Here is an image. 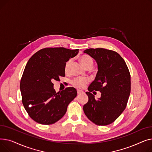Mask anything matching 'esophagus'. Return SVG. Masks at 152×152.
Returning <instances> with one entry per match:
<instances>
[{
	"instance_id": "1",
	"label": "esophagus",
	"mask_w": 152,
	"mask_h": 152,
	"mask_svg": "<svg viewBox=\"0 0 152 152\" xmlns=\"http://www.w3.org/2000/svg\"><path fill=\"white\" fill-rule=\"evenodd\" d=\"M77 94H81V93H83V91H81V90H77Z\"/></svg>"
}]
</instances>
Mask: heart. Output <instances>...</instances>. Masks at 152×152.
<instances>
[{
  "mask_svg": "<svg viewBox=\"0 0 152 152\" xmlns=\"http://www.w3.org/2000/svg\"><path fill=\"white\" fill-rule=\"evenodd\" d=\"M80 60H81V61L83 65V66L85 68H87L90 66H93V60L89 55H82ZM71 62V59L68 60L66 62L65 65V71L67 72L69 70ZM87 83H88V79L86 78L81 77H76L74 79H73V81H72V82H71L72 84H73L74 86L77 87V88H80V89L84 88Z\"/></svg>",
  "mask_w": 152,
  "mask_h": 152,
  "instance_id": "obj_1",
  "label": "heart"
}]
</instances>
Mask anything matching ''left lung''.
Instances as JSON below:
<instances>
[{
    "mask_svg": "<svg viewBox=\"0 0 152 152\" xmlns=\"http://www.w3.org/2000/svg\"><path fill=\"white\" fill-rule=\"evenodd\" d=\"M96 61L98 71L86 92L89 100L83 110L89 120L99 126L113 123L125 110L131 93V75L124 59L117 52L103 48L84 51ZM100 91L97 100L91 93Z\"/></svg>",
    "mask_w": 152,
    "mask_h": 152,
    "instance_id": "8db88e82",
    "label": "left lung"
}]
</instances>
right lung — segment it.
Returning <instances> with one entry per match:
<instances>
[{
  "instance_id": "obj_1",
  "label": "right lung",
  "mask_w": 152,
  "mask_h": 152,
  "mask_svg": "<svg viewBox=\"0 0 152 152\" xmlns=\"http://www.w3.org/2000/svg\"><path fill=\"white\" fill-rule=\"evenodd\" d=\"M79 49L45 48L28 60L20 81L22 103L29 116L41 124H52L65 115L69 103L77 95L74 87L56 92L53 80L65 76L66 62Z\"/></svg>"
}]
</instances>
